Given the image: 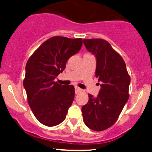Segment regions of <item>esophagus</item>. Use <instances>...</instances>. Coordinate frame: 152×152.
I'll list each match as a JSON object with an SVG mask.
<instances>
[{
	"label": "esophagus",
	"instance_id": "obj_1",
	"mask_svg": "<svg viewBox=\"0 0 152 152\" xmlns=\"http://www.w3.org/2000/svg\"><path fill=\"white\" fill-rule=\"evenodd\" d=\"M81 91H82V89H81L80 88H78V87H77V86L75 87V93H76V94H79Z\"/></svg>",
	"mask_w": 152,
	"mask_h": 152
}]
</instances>
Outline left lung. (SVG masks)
Instances as JSON below:
<instances>
[{"label":"left lung","instance_id":"left-lung-1","mask_svg":"<svg viewBox=\"0 0 152 152\" xmlns=\"http://www.w3.org/2000/svg\"><path fill=\"white\" fill-rule=\"evenodd\" d=\"M87 50L96 59V76L101 81L97 96L88 94L82 106L85 124L96 132L106 130L118 119L129 99L130 76L122 57L109 42L102 38L83 39Z\"/></svg>","mask_w":152,"mask_h":152}]
</instances>
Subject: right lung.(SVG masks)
<instances>
[{"mask_svg": "<svg viewBox=\"0 0 152 152\" xmlns=\"http://www.w3.org/2000/svg\"><path fill=\"white\" fill-rule=\"evenodd\" d=\"M81 38L54 36L43 42L26 66L23 86L28 102L38 121L54 126L66 118L74 99L72 85L58 84L54 79L65 69L69 58L81 48Z\"/></svg>", "mask_w": 152, "mask_h": 152, "instance_id": "right-lung-1", "label": "right lung"}]
</instances>
